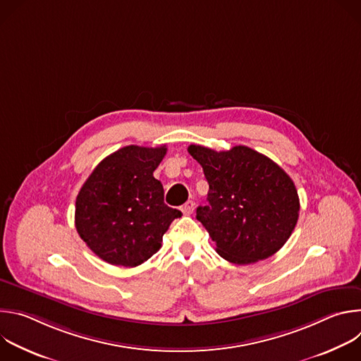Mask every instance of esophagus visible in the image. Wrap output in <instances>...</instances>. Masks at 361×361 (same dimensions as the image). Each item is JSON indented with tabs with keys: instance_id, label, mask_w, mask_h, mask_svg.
<instances>
[{
	"instance_id": "34e87169",
	"label": "esophagus",
	"mask_w": 361,
	"mask_h": 361,
	"mask_svg": "<svg viewBox=\"0 0 361 361\" xmlns=\"http://www.w3.org/2000/svg\"><path fill=\"white\" fill-rule=\"evenodd\" d=\"M194 201H187L184 205H181V212L184 216H190L194 212Z\"/></svg>"
}]
</instances>
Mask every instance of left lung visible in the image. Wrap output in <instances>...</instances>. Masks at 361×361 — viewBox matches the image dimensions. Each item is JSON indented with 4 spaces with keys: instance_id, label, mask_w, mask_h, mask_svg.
Instances as JSON below:
<instances>
[{
    "instance_id": "8db88e82",
    "label": "left lung",
    "mask_w": 361,
    "mask_h": 361,
    "mask_svg": "<svg viewBox=\"0 0 361 361\" xmlns=\"http://www.w3.org/2000/svg\"><path fill=\"white\" fill-rule=\"evenodd\" d=\"M188 152L209 181V202L197 209V220L216 241V251L238 266L277 252L290 238L300 212L288 174L245 145L214 151L191 144Z\"/></svg>"
}]
</instances>
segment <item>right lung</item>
<instances>
[{
	"label": "right lung",
	"mask_w": 361,
	"mask_h": 361,
	"mask_svg": "<svg viewBox=\"0 0 361 361\" xmlns=\"http://www.w3.org/2000/svg\"><path fill=\"white\" fill-rule=\"evenodd\" d=\"M167 152L127 145L102 160L75 200V228L92 252L113 266L135 267L156 254L181 212L164 204L152 173Z\"/></svg>",
	"instance_id": "1"
}]
</instances>
